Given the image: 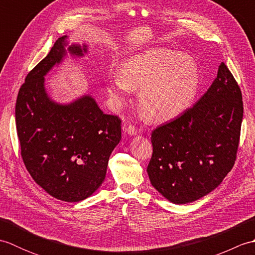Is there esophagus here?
Instances as JSON below:
<instances>
[{"instance_id":"1","label":"esophagus","mask_w":255,"mask_h":255,"mask_svg":"<svg viewBox=\"0 0 255 255\" xmlns=\"http://www.w3.org/2000/svg\"><path fill=\"white\" fill-rule=\"evenodd\" d=\"M124 131L127 132L128 134H130V136H134V134H137L138 129L134 127V126H132V125H129L128 127H126V128L124 129Z\"/></svg>"}]
</instances>
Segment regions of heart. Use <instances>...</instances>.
<instances>
[{
  "label": "heart",
  "instance_id": "obj_1",
  "mask_svg": "<svg viewBox=\"0 0 255 255\" xmlns=\"http://www.w3.org/2000/svg\"><path fill=\"white\" fill-rule=\"evenodd\" d=\"M199 72L193 59L162 48L145 50L122 64L121 75L107 83L114 105L126 102L129 91L141 90L139 107L151 121L161 122L185 110L197 94Z\"/></svg>",
  "mask_w": 255,
  "mask_h": 255
}]
</instances>
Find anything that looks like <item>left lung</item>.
Wrapping results in <instances>:
<instances>
[{
    "label": "left lung",
    "mask_w": 255,
    "mask_h": 255,
    "mask_svg": "<svg viewBox=\"0 0 255 255\" xmlns=\"http://www.w3.org/2000/svg\"><path fill=\"white\" fill-rule=\"evenodd\" d=\"M242 117L241 90L221 62L196 104L152 131L147 167L152 186L174 204L192 203L214 191L235 165Z\"/></svg>",
    "instance_id": "obj_1"
}]
</instances>
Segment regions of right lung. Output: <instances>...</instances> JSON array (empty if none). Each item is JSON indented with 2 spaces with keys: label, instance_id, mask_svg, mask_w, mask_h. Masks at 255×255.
Returning <instances> with one entry per match:
<instances>
[{
  "label": "right lung",
  "instance_id": "obj_1",
  "mask_svg": "<svg viewBox=\"0 0 255 255\" xmlns=\"http://www.w3.org/2000/svg\"><path fill=\"white\" fill-rule=\"evenodd\" d=\"M67 36L27 74L15 107L20 154L34 181L57 199L80 202L105 180L110 155L122 139V121L107 115L95 100L84 95L58 104L45 90V75L67 55ZM68 51L82 57L86 46Z\"/></svg>",
  "mask_w": 255,
  "mask_h": 255
}]
</instances>
